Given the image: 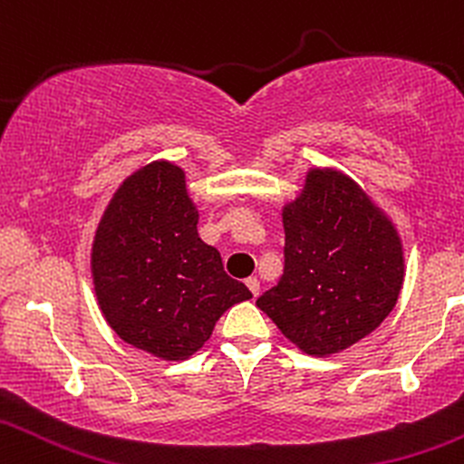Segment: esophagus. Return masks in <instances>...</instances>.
<instances>
[{
  "label": "esophagus",
  "instance_id": "34e87169",
  "mask_svg": "<svg viewBox=\"0 0 464 464\" xmlns=\"http://www.w3.org/2000/svg\"><path fill=\"white\" fill-rule=\"evenodd\" d=\"M246 285H247V289L252 291L254 295H258V291H260V283H258L256 276H249V278L246 280Z\"/></svg>",
  "mask_w": 464,
  "mask_h": 464
}]
</instances>
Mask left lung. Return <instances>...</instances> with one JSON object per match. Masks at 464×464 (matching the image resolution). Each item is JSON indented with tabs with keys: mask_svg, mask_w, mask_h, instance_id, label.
<instances>
[{
	"mask_svg": "<svg viewBox=\"0 0 464 464\" xmlns=\"http://www.w3.org/2000/svg\"><path fill=\"white\" fill-rule=\"evenodd\" d=\"M285 274L256 306L311 357H331L377 329L403 287V243L351 177L311 169L283 208Z\"/></svg>",
	"mask_w": 464,
	"mask_h": 464,
	"instance_id": "obj_1",
	"label": "left lung"
}]
</instances>
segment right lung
<instances>
[{
    "instance_id": "add662e5",
    "label": "right lung",
    "mask_w": 464,
    "mask_h": 464,
    "mask_svg": "<svg viewBox=\"0 0 464 464\" xmlns=\"http://www.w3.org/2000/svg\"><path fill=\"white\" fill-rule=\"evenodd\" d=\"M197 221L186 173L158 160L120 184L92 243L93 291L107 324L164 362L195 355L218 317L252 298L223 272Z\"/></svg>"
}]
</instances>
